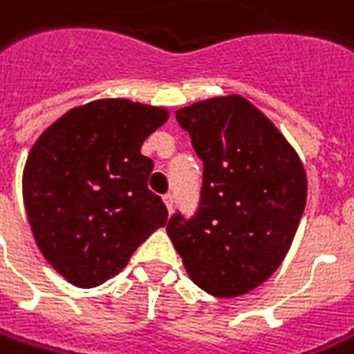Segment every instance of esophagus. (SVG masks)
Segmentation results:
<instances>
[{
	"instance_id": "34e87169",
	"label": "esophagus",
	"mask_w": 354,
	"mask_h": 354,
	"mask_svg": "<svg viewBox=\"0 0 354 354\" xmlns=\"http://www.w3.org/2000/svg\"><path fill=\"white\" fill-rule=\"evenodd\" d=\"M165 203H166V209H168V214H172V209H174V196L172 194H166L165 198Z\"/></svg>"
}]
</instances>
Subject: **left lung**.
<instances>
[{"label":"left lung","instance_id":"8db88e82","mask_svg":"<svg viewBox=\"0 0 354 354\" xmlns=\"http://www.w3.org/2000/svg\"><path fill=\"white\" fill-rule=\"evenodd\" d=\"M203 160L198 214H176L166 233L192 282L215 298H237L282 264L308 198L298 153L241 95L209 97L176 111Z\"/></svg>","mask_w":354,"mask_h":354}]
</instances>
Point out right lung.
Masks as SVG:
<instances>
[{"mask_svg":"<svg viewBox=\"0 0 354 354\" xmlns=\"http://www.w3.org/2000/svg\"><path fill=\"white\" fill-rule=\"evenodd\" d=\"M166 121L165 107L95 100L66 111L32 145L25 212L39 250L70 284H104L166 225V205L147 186L153 160L140 154Z\"/></svg>","mask_w":354,"mask_h":354,"instance_id":"1","label":"right lung"}]
</instances>
